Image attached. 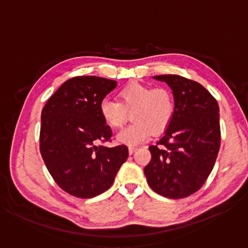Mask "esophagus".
Instances as JSON below:
<instances>
[{"mask_svg": "<svg viewBox=\"0 0 248 248\" xmlns=\"http://www.w3.org/2000/svg\"><path fill=\"white\" fill-rule=\"evenodd\" d=\"M129 154H132L133 152H136V150H137V148H133V146H129Z\"/></svg>", "mask_w": 248, "mask_h": 248, "instance_id": "34e87169", "label": "esophagus"}]
</instances>
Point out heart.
Here are the masks:
<instances>
[{"label":"heart","instance_id":"b5f03b06","mask_svg":"<svg viewBox=\"0 0 248 248\" xmlns=\"http://www.w3.org/2000/svg\"><path fill=\"white\" fill-rule=\"evenodd\" d=\"M119 102L104 98L99 104V112L109 127L121 128L131 111L133 123L117 134L119 143L137 145L158 133L170 124L175 110L174 96L165 87H155L132 82L121 89Z\"/></svg>","mask_w":248,"mask_h":248}]
</instances>
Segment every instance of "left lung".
Instances as JSON below:
<instances>
[{
    "instance_id": "left-lung-1",
    "label": "left lung",
    "mask_w": 248,
    "mask_h": 248,
    "mask_svg": "<svg viewBox=\"0 0 248 248\" xmlns=\"http://www.w3.org/2000/svg\"><path fill=\"white\" fill-rule=\"evenodd\" d=\"M173 91L175 110L164 136L149 150L148 184L158 195L180 199L198 191L215 166L221 132L219 105L201 85L180 75H156Z\"/></svg>"
}]
</instances>
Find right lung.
Segmentation results:
<instances>
[{
  "label": "right lung",
  "instance_id": "add662e5",
  "mask_svg": "<svg viewBox=\"0 0 248 248\" xmlns=\"http://www.w3.org/2000/svg\"><path fill=\"white\" fill-rule=\"evenodd\" d=\"M116 86V81L104 78H72L41 112V156L59 187L78 198H93L110 188L128 158L125 145H97L110 140L99 104Z\"/></svg>",
  "mask_w": 248,
  "mask_h": 248
}]
</instances>
